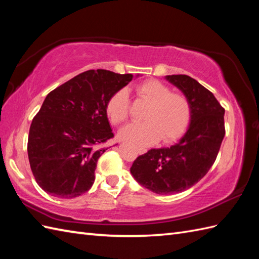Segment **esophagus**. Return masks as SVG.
Returning a JSON list of instances; mask_svg holds the SVG:
<instances>
[{
	"label": "esophagus",
	"instance_id": "obj_1",
	"mask_svg": "<svg viewBox=\"0 0 259 259\" xmlns=\"http://www.w3.org/2000/svg\"><path fill=\"white\" fill-rule=\"evenodd\" d=\"M137 153L139 154H144V153H146V149L145 148H142V147H137Z\"/></svg>",
	"mask_w": 259,
	"mask_h": 259
}]
</instances>
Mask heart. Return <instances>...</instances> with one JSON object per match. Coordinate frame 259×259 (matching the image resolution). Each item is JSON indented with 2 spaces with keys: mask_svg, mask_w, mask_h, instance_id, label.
Segmentation results:
<instances>
[{
  "mask_svg": "<svg viewBox=\"0 0 259 259\" xmlns=\"http://www.w3.org/2000/svg\"><path fill=\"white\" fill-rule=\"evenodd\" d=\"M136 95L148 104L144 113V123H133L119 130L122 140L136 145L147 146L156 143L160 137L165 143L177 140L191 118V107L182 94L171 93L167 85L156 79H148L135 88ZM130 97L127 90L122 89L111 96L106 104V114L112 124H120L127 119Z\"/></svg>",
  "mask_w": 259,
  "mask_h": 259,
  "instance_id": "b5f03b06",
  "label": "heart"
}]
</instances>
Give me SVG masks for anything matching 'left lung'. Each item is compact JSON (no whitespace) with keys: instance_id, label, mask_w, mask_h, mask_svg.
I'll return each instance as SVG.
<instances>
[{"instance_id":"8db88e82","label":"left lung","mask_w":259,"mask_h":259,"mask_svg":"<svg viewBox=\"0 0 259 259\" xmlns=\"http://www.w3.org/2000/svg\"><path fill=\"white\" fill-rule=\"evenodd\" d=\"M183 92L191 107L189 125L170 147L149 149L137 157L131 174L142 186L159 195L186 191L207 174L225 136V110L214 94L188 75H166Z\"/></svg>"}]
</instances>
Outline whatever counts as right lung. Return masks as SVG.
Masks as SVG:
<instances>
[{
  "label": "right lung",
  "instance_id": "right-lung-1",
  "mask_svg": "<svg viewBox=\"0 0 259 259\" xmlns=\"http://www.w3.org/2000/svg\"><path fill=\"white\" fill-rule=\"evenodd\" d=\"M132 79V74L90 70L45 97L27 141L32 173L43 191L74 198L92 187L97 160L107 149L103 144L114 137L106 104Z\"/></svg>",
  "mask_w": 259,
  "mask_h": 259
}]
</instances>
